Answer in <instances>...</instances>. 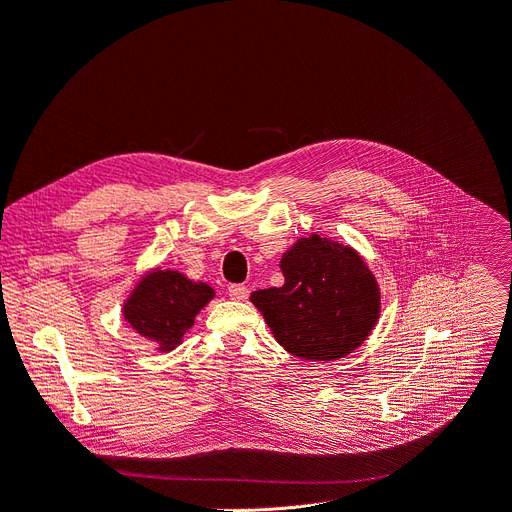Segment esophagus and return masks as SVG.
Segmentation results:
<instances>
[{
    "label": "esophagus",
    "mask_w": 512,
    "mask_h": 512,
    "mask_svg": "<svg viewBox=\"0 0 512 512\" xmlns=\"http://www.w3.org/2000/svg\"><path fill=\"white\" fill-rule=\"evenodd\" d=\"M227 293H230L232 299H238V301L249 297V289H246L244 285H230V287H227Z\"/></svg>",
    "instance_id": "obj_1"
}]
</instances>
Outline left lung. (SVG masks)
Listing matches in <instances>:
<instances>
[{"label": "left lung", "mask_w": 512, "mask_h": 512, "mask_svg": "<svg viewBox=\"0 0 512 512\" xmlns=\"http://www.w3.org/2000/svg\"><path fill=\"white\" fill-rule=\"evenodd\" d=\"M285 285L251 301L276 342L304 361H337L361 346L380 316V289L350 246L312 234L282 255Z\"/></svg>", "instance_id": "8db88e82"}]
</instances>
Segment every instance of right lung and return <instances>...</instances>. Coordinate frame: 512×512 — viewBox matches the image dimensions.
<instances>
[{
  "label": "right lung",
  "instance_id": "1",
  "mask_svg": "<svg viewBox=\"0 0 512 512\" xmlns=\"http://www.w3.org/2000/svg\"><path fill=\"white\" fill-rule=\"evenodd\" d=\"M213 295L204 282H192L173 270H154L126 299L124 318L137 333L158 342L160 350H173Z\"/></svg>",
  "mask_w": 512,
  "mask_h": 512
}]
</instances>
